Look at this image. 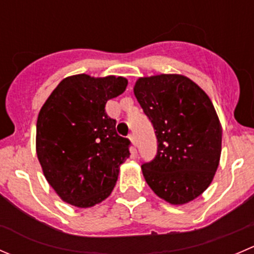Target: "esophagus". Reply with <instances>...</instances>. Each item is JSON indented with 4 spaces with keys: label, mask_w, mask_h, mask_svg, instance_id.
I'll list each match as a JSON object with an SVG mask.
<instances>
[{
    "label": "esophagus",
    "mask_w": 254,
    "mask_h": 254,
    "mask_svg": "<svg viewBox=\"0 0 254 254\" xmlns=\"http://www.w3.org/2000/svg\"><path fill=\"white\" fill-rule=\"evenodd\" d=\"M129 139H130V141H131L132 145L136 146V139H135V135L134 134H130L129 135ZM135 152H136V150H135V148H134V153Z\"/></svg>",
    "instance_id": "1"
}]
</instances>
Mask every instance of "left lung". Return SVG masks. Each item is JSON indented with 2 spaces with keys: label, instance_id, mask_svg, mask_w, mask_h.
Masks as SVG:
<instances>
[{
  "label": "left lung",
  "instance_id": "obj_1",
  "mask_svg": "<svg viewBox=\"0 0 254 254\" xmlns=\"http://www.w3.org/2000/svg\"><path fill=\"white\" fill-rule=\"evenodd\" d=\"M134 93L157 137V153L141 165L148 187L181 205L210 186L221 155L222 130L207 94L182 75L137 79Z\"/></svg>",
  "mask_w": 254,
  "mask_h": 254
}]
</instances>
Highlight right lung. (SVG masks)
<instances>
[{
  "label": "right lung",
  "instance_id": "right-lung-1",
  "mask_svg": "<svg viewBox=\"0 0 254 254\" xmlns=\"http://www.w3.org/2000/svg\"><path fill=\"white\" fill-rule=\"evenodd\" d=\"M124 77L64 78L37 122V155L45 178L66 203L89 207L112 193L119 167L130 157L129 139L106 113L108 99L125 91Z\"/></svg>",
  "mask_w": 254,
  "mask_h": 254
}]
</instances>
